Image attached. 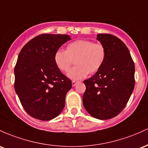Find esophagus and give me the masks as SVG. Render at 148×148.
I'll return each mask as SVG.
<instances>
[{
  "label": "esophagus",
  "mask_w": 148,
  "mask_h": 148,
  "mask_svg": "<svg viewBox=\"0 0 148 148\" xmlns=\"http://www.w3.org/2000/svg\"><path fill=\"white\" fill-rule=\"evenodd\" d=\"M77 83H78V82H77V81L73 80V81H72V86H73V87H75V86L76 84H77Z\"/></svg>",
  "instance_id": "34e87169"
}]
</instances>
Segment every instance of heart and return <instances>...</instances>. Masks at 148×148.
<instances>
[{
	"label": "heart",
	"instance_id": "obj_1",
	"mask_svg": "<svg viewBox=\"0 0 148 148\" xmlns=\"http://www.w3.org/2000/svg\"><path fill=\"white\" fill-rule=\"evenodd\" d=\"M106 57V48L101 43L90 40H77L69 43L66 50L61 49L54 54V63L58 69L64 73L69 71L75 61L77 66L68 73L67 76L79 80L89 73H94L101 69Z\"/></svg>",
	"mask_w": 148,
	"mask_h": 148
}]
</instances>
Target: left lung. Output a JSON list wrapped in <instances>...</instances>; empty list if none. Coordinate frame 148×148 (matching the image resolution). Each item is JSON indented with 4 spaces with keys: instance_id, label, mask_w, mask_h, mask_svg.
Here are the masks:
<instances>
[{
    "instance_id": "1",
    "label": "left lung",
    "mask_w": 148,
    "mask_h": 148,
    "mask_svg": "<svg viewBox=\"0 0 148 148\" xmlns=\"http://www.w3.org/2000/svg\"><path fill=\"white\" fill-rule=\"evenodd\" d=\"M106 48L103 64L94 76L84 81V108L93 117L111 119L122 112L135 85V66L126 45L110 34H98Z\"/></svg>"
}]
</instances>
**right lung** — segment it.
Returning <instances> with one entry per match:
<instances>
[{
  "instance_id": "right-lung-1",
  "label": "right lung",
  "mask_w": 148,
  "mask_h": 148,
  "mask_svg": "<svg viewBox=\"0 0 148 148\" xmlns=\"http://www.w3.org/2000/svg\"><path fill=\"white\" fill-rule=\"evenodd\" d=\"M71 38L65 34H42L21 49L14 68V89L26 112L49 121L64 109L72 82L54 63V54Z\"/></svg>"
}]
</instances>
